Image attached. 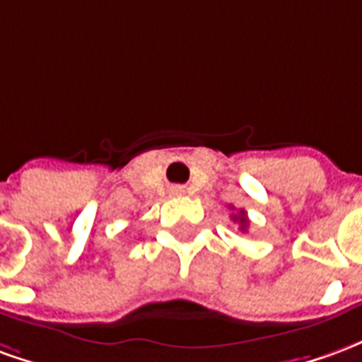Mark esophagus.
<instances>
[{
	"mask_svg": "<svg viewBox=\"0 0 362 362\" xmlns=\"http://www.w3.org/2000/svg\"><path fill=\"white\" fill-rule=\"evenodd\" d=\"M170 192H173V196H182V194H184V188H180V186H174Z\"/></svg>",
	"mask_w": 362,
	"mask_h": 362,
	"instance_id": "34e87169",
	"label": "esophagus"
}]
</instances>
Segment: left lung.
I'll list each match as a JSON object with an SVG mask.
<instances>
[{
    "mask_svg": "<svg viewBox=\"0 0 362 362\" xmlns=\"http://www.w3.org/2000/svg\"><path fill=\"white\" fill-rule=\"evenodd\" d=\"M230 209H233V207H230ZM230 217H233V221H235V223H238V225H240V230H243V233L246 230V228H248V225H250V223H248V217H246V211H244V209H238V211L233 213Z\"/></svg>",
    "mask_w": 362,
    "mask_h": 362,
    "instance_id": "left-lung-1",
    "label": "left lung"
}]
</instances>
